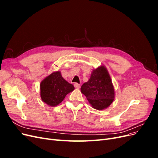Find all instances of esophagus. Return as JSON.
Here are the masks:
<instances>
[{
    "label": "esophagus",
    "mask_w": 158,
    "mask_h": 158,
    "mask_svg": "<svg viewBox=\"0 0 158 158\" xmlns=\"http://www.w3.org/2000/svg\"><path fill=\"white\" fill-rule=\"evenodd\" d=\"M74 87H75V88H76V89H80V85L79 84H78V83H75V84H74Z\"/></svg>",
    "instance_id": "1"
}]
</instances>
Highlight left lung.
<instances>
[{
    "label": "left lung",
    "mask_w": 158,
    "mask_h": 158,
    "mask_svg": "<svg viewBox=\"0 0 158 158\" xmlns=\"http://www.w3.org/2000/svg\"><path fill=\"white\" fill-rule=\"evenodd\" d=\"M80 89L91 106L97 110L109 107L115 96L111 78L104 65L92 70L89 80L81 86Z\"/></svg>",
    "instance_id": "obj_1"
}]
</instances>
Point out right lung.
<instances>
[{
	"mask_svg": "<svg viewBox=\"0 0 158 158\" xmlns=\"http://www.w3.org/2000/svg\"><path fill=\"white\" fill-rule=\"evenodd\" d=\"M74 89V85L63 78L60 71H55L41 82L40 96L47 106L56 107L63 101L66 95Z\"/></svg>",
	"mask_w": 158,
	"mask_h": 158,
	"instance_id": "1",
	"label": "right lung"
}]
</instances>
